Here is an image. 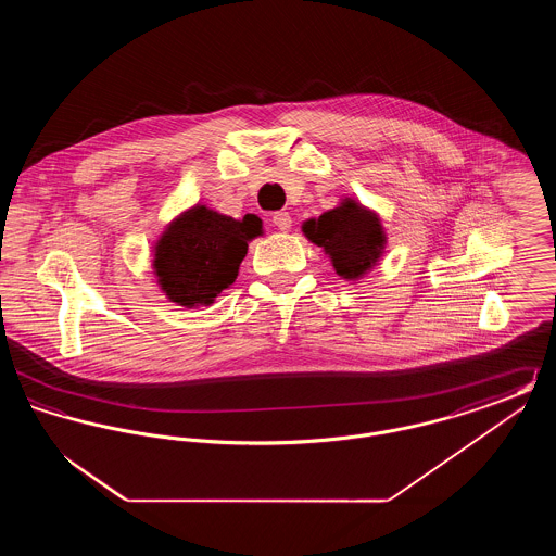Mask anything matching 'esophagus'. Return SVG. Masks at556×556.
Wrapping results in <instances>:
<instances>
[{
    "instance_id": "obj_1",
    "label": "esophagus",
    "mask_w": 556,
    "mask_h": 556,
    "mask_svg": "<svg viewBox=\"0 0 556 556\" xmlns=\"http://www.w3.org/2000/svg\"><path fill=\"white\" fill-rule=\"evenodd\" d=\"M273 225L279 229V231H290L291 229V216L290 212H275L273 214Z\"/></svg>"
}]
</instances>
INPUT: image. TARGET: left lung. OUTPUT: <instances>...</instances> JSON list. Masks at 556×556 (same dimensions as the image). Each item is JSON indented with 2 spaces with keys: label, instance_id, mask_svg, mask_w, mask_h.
Here are the masks:
<instances>
[{
  "label": "left lung",
  "instance_id": "1",
  "mask_svg": "<svg viewBox=\"0 0 556 556\" xmlns=\"http://www.w3.org/2000/svg\"><path fill=\"white\" fill-rule=\"evenodd\" d=\"M302 233L329 256L336 273L345 281H358L379 265L388 236L381 216L354 198L320 216L302 223Z\"/></svg>",
  "mask_w": 556,
  "mask_h": 556
}]
</instances>
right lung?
<instances>
[{
  "mask_svg": "<svg viewBox=\"0 0 556 556\" xmlns=\"http://www.w3.org/2000/svg\"><path fill=\"white\" fill-rule=\"evenodd\" d=\"M263 233V220L254 214L233 218L193 204L166 225L152 248L160 290L184 308L211 306L236 283L248 243Z\"/></svg>",
  "mask_w": 556,
  "mask_h": 556,
  "instance_id": "add662e5",
  "label": "right lung"
}]
</instances>
